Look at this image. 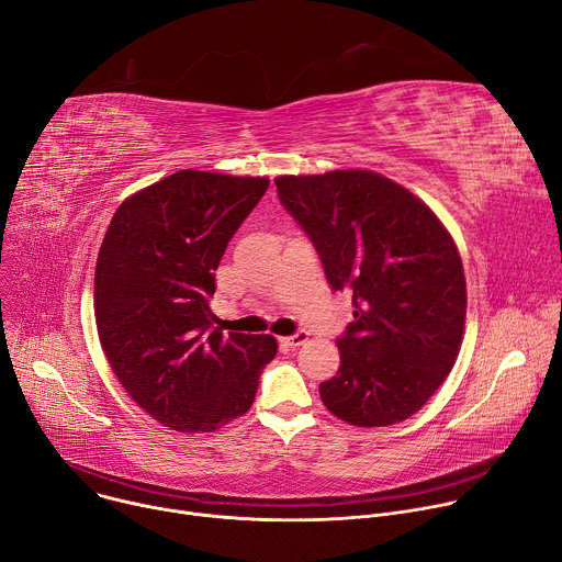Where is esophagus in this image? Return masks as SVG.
<instances>
[{
  "mask_svg": "<svg viewBox=\"0 0 562 562\" xmlns=\"http://www.w3.org/2000/svg\"><path fill=\"white\" fill-rule=\"evenodd\" d=\"M306 340H308V334H306V331H302V329H300V331H295L293 336L284 338V342H286V345H291V347H300V345H304Z\"/></svg>",
  "mask_w": 562,
  "mask_h": 562,
  "instance_id": "obj_1",
  "label": "esophagus"
}]
</instances>
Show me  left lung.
Masks as SVG:
<instances>
[{
	"instance_id": "obj_1",
	"label": "left lung",
	"mask_w": 562,
	"mask_h": 562,
	"mask_svg": "<svg viewBox=\"0 0 562 562\" xmlns=\"http://www.w3.org/2000/svg\"><path fill=\"white\" fill-rule=\"evenodd\" d=\"M276 187L331 289L353 302L336 342L340 369L319 384L325 407L356 427L407 420L462 342L467 284L451 235L423 200L373 171L282 176Z\"/></svg>"
}]
</instances>
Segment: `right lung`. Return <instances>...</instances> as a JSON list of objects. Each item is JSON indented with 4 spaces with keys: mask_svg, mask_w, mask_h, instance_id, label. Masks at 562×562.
I'll use <instances>...</instances> for the list:
<instances>
[{
    "mask_svg": "<svg viewBox=\"0 0 562 562\" xmlns=\"http://www.w3.org/2000/svg\"><path fill=\"white\" fill-rule=\"evenodd\" d=\"M267 178L184 169L126 198L95 267V323L113 373L135 403L176 431H215L245 416L273 336L213 327L209 306L228 239Z\"/></svg>",
    "mask_w": 562,
    "mask_h": 562,
    "instance_id": "obj_1",
    "label": "right lung"
}]
</instances>
